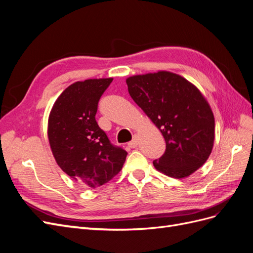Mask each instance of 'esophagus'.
<instances>
[{
	"instance_id": "esophagus-1",
	"label": "esophagus",
	"mask_w": 253,
	"mask_h": 253,
	"mask_svg": "<svg viewBox=\"0 0 253 253\" xmlns=\"http://www.w3.org/2000/svg\"><path fill=\"white\" fill-rule=\"evenodd\" d=\"M137 145H138V138H137V136L135 135V136H134V138H133V140L128 142V147H129V148H132V149H134V148H137Z\"/></svg>"
}]
</instances>
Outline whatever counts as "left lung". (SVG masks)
Returning a JSON list of instances; mask_svg holds the SVG:
<instances>
[{
    "mask_svg": "<svg viewBox=\"0 0 253 253\" xmlns=\"http://www.w3.org/2000/svg\"><path fill=\"white\" fill-rule=\"evenodd\" d=\"M136 104L166 140V152L153 162L156 170L173 178L193 174L209 158L214 143V116L194 84L167 71L126 79Z\"/></svg>",
    "mask_w": 253,
    "mask_h": 253,
    "instance_id": "left-lung-1",
    "label": "left lung"
}]
</instances>
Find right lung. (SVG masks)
Masks as SVG:
<instances>
[{"label": "right lung", "mask_w": 253, "mask_h": 253, "mask_svg": "<svg viewBox=\"0 0 253 253\" xmlns=\"http://www.w3.org/2000/svg\"><path fill=\"white\" fill-rule=\"evenodd\" d=\"M113 78L77 81L53 103L47 136L58 166L75 180L90 188L109 182L124 167L127 153L113 145L99 127V99Z\"/></svg>", "instance_id": "obj_1"}]
</instances>
